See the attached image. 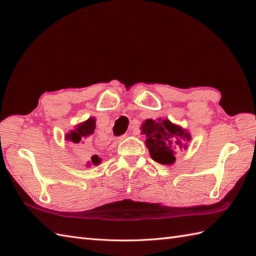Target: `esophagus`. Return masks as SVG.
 I'll return each instance as SVG.
<instances>
[{"label": "esophagus", "instance_id": "1", "mask_svg": "<svg viewBox=\"0 0 256 256\" xmlns=\"http://www.w3.org/2000/svg\"><path fill=\"white\" fill-rule=\"evenodd\" d=\"M126 136H128V134H124V135H122L121 136V140H123V138H125Z\"/></svg>", "mask_w": 256, "mask_h": 256}]
</instances>
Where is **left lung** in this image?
I'll return each mask as SVG.
<instances>
[{"label": "left lung", "instance_id": "1", "mask_svg": "<svg viewBox=\"0 0 256 256\" xmlns=\"http://www.w3.org/2000/svg\"><path fill=\"white\" fill-rule=\"evenodd\" d=\"M142 133L146 135V146L152 158L162 165H172L175 162V152L187 146L179 138L189 140V135L182 128L170 123L168 120H146L142 124Z\"/></svg>", "mask_w": 256, "mask_h": 256}]
</instances>
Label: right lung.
I'll use <instances>...</instances> for the list:
<instances>
[{"label": "right lung", "instance_id": "right-lung-1", "mask_svg": "<svg viewBox=\"0 0 256 256\" xmlns=\"http://www.w3.org/2000/svg\"><path fill=\"white\" fill-rule=\"evenodd\" d=\"M94 128H96V120L94 118H91L89 120H86V121L84 122L82 124H80L79 126L74 130V131H72L69 134H67V140H72V142L77 145H79L81 143H84V142H82L84 138L89 136L90 134L94 133ZM91 160L96 165L100 162V158L98 157V155L92 156Z\"/></svg>", "mask_w": 256, "mask_h": 256}]
</instances>
